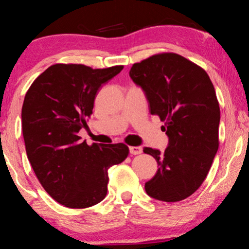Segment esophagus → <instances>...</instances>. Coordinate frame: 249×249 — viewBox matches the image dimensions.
Here are the masks:
<instances>
[{
    "label": "esophagus",
    "instance_id": "34e87169",
    "mask_svg": "<svg viewBox=\"0 0 249 249\" xmlns=\"http://www.w3.org/2000/svg\"><path fill=\"white\" fill-rule=\"evenodd\" d=\"M142 152V147H139V146H131V147H129V153L132 155H138L141 154Z\"/></svg>",
    "mask_w": 249,
    "mask_h": 249
}]
</instances>
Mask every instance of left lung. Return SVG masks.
Listing matches in <instances>:
<instances>
[{"label":"left lung","instance_id":"1","mask_svg":"<svg viewBox=\"0 0 249 249\" xmlns=\"http://www.w3.org/2000/svg\"><path fill=\"white\" fill-rule=\"evenodd\" d=\"M144 91L151 114L165 124L164 152L144 147L158 162L155 176L145 183L152 198L179 202L205 180L219 148L220 107L209 74L176 53L156 54L129 71Z\"/></svg>","mask_w":249,"mask_h":249}]
</instances>
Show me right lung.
<instances>
[{"label": "right lung", "instance_id": "add662e5", "mask_svg": "<svg viewBox=\"0 0 249 249\" xmlns=\"http://www.w3.org/2000/svg\"><path fill=\"white\" fill-rule=\"evenodd\" d=\"M122 69L54 64L27 91L21 110L27 158L43 188L64 206L85 209L103 200L108 169L128 156L121 142L89 146L78 136L98 89Z\"/></svg>", "mask_w": 249, "mask_h": 249}]
</instances>
